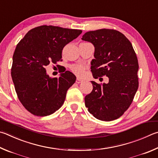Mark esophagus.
I'll return each mask as SVG.
<instances>
[{
    "mask_svg": "<svg viewBox=\"0 0 158 158\" xmlns=\"http://www.w3.org/2000/svg\"><path fill=\"white\" fill-rule=\"evenodd\" d=\"M83 82V80H81V79L79 78H77V80H76V83L77 84H81V83Z\"/></svg>",
    "mask_w": 158,
    "mask_h": 158,
    "instance_id": "esophagus-1",
    "label": "esophagus"
}]
</instances>
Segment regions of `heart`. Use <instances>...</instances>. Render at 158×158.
Here are the masks:
<instances>
[{"instance_id": "obj_1", "label": "heart", "mask_w": 158, "mask_h": 158, "mask_svg": "<svg viewBox=\"0 0 158 158\" xmlns=\"http://www.w3.org/2000/svg\"><path fill=\"white\" fill-rule=\"evenodd\" d=\"M71 70L76 75L81 77L85 73V68L82 65H73L71 66Z\"/></svg>"}]
</instances>
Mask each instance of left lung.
Returning <instances> with one entry per match:
<instances>
[{
  "instance_id": "left-lung-1",
  "label": "left lung",
  "mask_w": 158,
  "mask_h": 158,
  "mask_svg": "<svg viewBox=\"0 0 158 158\" xmlns=\"http://www.w3.org/2000/svg\"><path fill=\"white\" fill-rule=\"evenodd\" d=\"M82 40L94 47L91 71L94 78L106 76L108 84L92 81L93 89L85 97L89 113L102 121L121 117L130 106L139 85L138 61L131 43L119 31L101 29L90 31Z\"/></svg>"
}]
</instances>
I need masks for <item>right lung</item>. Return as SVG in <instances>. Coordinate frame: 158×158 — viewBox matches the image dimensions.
Here are the masks:
<instances>
[{"mask_svg":"<svg viewBox=\"0 0 158 158\" xmlns=\"http://www.w3.org/2000/svg\"><path fill=\"white\" fill-rule=\"evenodd\" d=\"M81 32L41 25L30 30L16 45L11 74L19 99L31 114L50 115L64 104L67 90L76 77L67 70L59 78H51L45 68L51 62L60 61L65 45Z\"/></svg>","mask_w":158,"mask_h":158,"instance_id":"obj_1","label":"right lung"}]
</instances>
